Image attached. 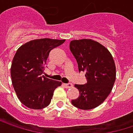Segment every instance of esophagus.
I'll return each mask as SVG.
<instances>
[{
  "label": "esophagus",
  "instance_id": "esophagus-1",
  "mask_svg": "<svg viewBox=\"0 0 133 133\" xmlns=\"http://www.w3.org/2000/svg\"><path fill=\"white\" fill-rule=\"evenodd\" d=\"M64 86H65L66 88H72V87H73V84H71V83H68V84H64Z\"/></svg>",
  "mask_w": 133,
  "mask_h": 133
}]
</instances>
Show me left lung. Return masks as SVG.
I'll return each instance as SVG.
<instances>
[{
    "instance_id": "1",
    "label": "left lung",
    "mask_w": 133,
    "mask_h": 133,
    "mask_svg": "<svg viewBox=\"0 0 133 133\" xmlns=\"http://www.w3.org/2000/svg\"><path fill=\"white\" fill-rule=\"evenodd\" d=\"M70 50L75 58L79 71H85L87 83L75 84L79 97L71 103L81 110L101 105L108 97L116 80V66L112 55L99 42L91 39L72 40Z\"/></svg>"
}]
</instances>
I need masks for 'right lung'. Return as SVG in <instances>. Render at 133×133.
Here are the masks:
<instances>
[{
    "label": "right lung",
    "instance_id": "add662e5",
    "mask_svg": "<svg viewBox=\"0 0 133 133\" xmlns=\"http://www.w3.org/2000/svg\"><path fill=\"white\" fill-rule=\"evenodd\" d=\"M65 39H40L21 45L13 58L10 75L19 100L26 107L41 110L47 107L60 81L45 78L44 70L52 49L64 43Z\"/></svg>",
    "mask_w": 133,
    "mask_h": 133
}]
</instances>
